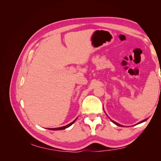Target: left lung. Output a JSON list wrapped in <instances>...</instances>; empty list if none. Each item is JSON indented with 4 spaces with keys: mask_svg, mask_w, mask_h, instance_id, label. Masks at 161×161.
<instances>
[{
    "mask_svg": "<svg viewBox=\"0 0 161 161\" xmlns=\"http://www.w3.org/2000/svg\"><path fill=\"white\" fill-rule=\"evenodd\" d=\"M147 119H144V120H142V121H140V122L139 123V124H140V123H142V122H144V121H147ZM111 121H112V122H113V123H114L115 125H118V126H122V125H120V124H118V123H116V122H115V121H113V120H111Z\"/></svg>",
    "mask_w": 161,
    "mask_h": 161,
    "instance_id": "left-lung-1",
    "label": "left lung"
}]
</instances>
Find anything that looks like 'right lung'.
Instances as JSON below:
<instances>
[{"instance_id": "obj_1", "label": "right lung", "mask_w": 161, "mask_h": 161, "mask_svg": "<svg viewBox=\"0 0 161 161\" xmlns=\"http://www.w3.org/2000/svg\"><path fill=\"white\" fill-rule=\"evenodd\" d=\"M76 119L75 120H74L72 121V122H71L70 124H68L67 125H65V126H63V127H60V128H50L49 130H64V129H66V128H69V126H70L72 124H74L75 123V121H76Z\"/></svg>"}]
</instances>
